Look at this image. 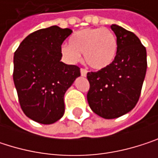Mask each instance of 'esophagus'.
Listing matches in <instances>:
<instances>
[{
  "instance_id": "34e87169",
  "label": "esophagus",
  "mask_w": 158,
  "mask_h": 158,
  "mask_svg": "<svg viewBox=\"0 0 158 158\" xmlns=\"http://www.w3.org/2000/svg\"><path fill=\"white\" fill-rule=\"evenodd\" d=\"M87 73H88V71L85 69H80V74H81L82 77H86L87 76Z\"/></svg>"
}]
</instances>
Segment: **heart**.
<instances>
[{"mask_svg":"<svg viewBox=\"0 0 158 158\" xmlns=\"http://www.w3.org/2000/svg\"><path fill=\"white\" fill-rule=\"evenodd\" d=\"M118 43L114 34L105 28H86L75 33L70 44L60 48L63 58L71 64L79 62L83 53L86 64L93 69H104L114 62Z\"/></svg>","mask_w":158,"mask_h":158,"instance_id":"heart-1","label":"heart"}]
</instances>
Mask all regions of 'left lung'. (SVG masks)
Masks as SVG:
<instances>
[{"mask_svg": "<svg viewBox=\"0 0 158 158\" xmlns=\"http://www.w3.org/2000/svg\"><path fill=\"white\" fill-rule=\"evenodd\" d=\"M117 37L118 51L110 67L89 72L87 100L90 109L104 119H115L136 105L144 80L146 49L132 32L117 24L110 25Z\"/></svg>", "mask_w": 158, "mask_h": 158, "instance_id": "left-lung-1", "label": "left lung"}]
</instances>
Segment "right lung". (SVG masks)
<instances>
[{"label": "right lung", "instance_id": "right-lung-1", "mask_svg": "<svg viewBox=\"0 0 158 158\" xmlns=\"http://www.w3.org/2000/svg\"><path fill=\"white\" fill-rule=\"evenodd\" d=\"M72 33L56 25L27 35L14 56V82L19 102L31 120L52 124L65 112L64 95L80 69L61 61L60 48Z\"/></svg>", "mask_w": 158, "mask_h": 158}]
</instances>
